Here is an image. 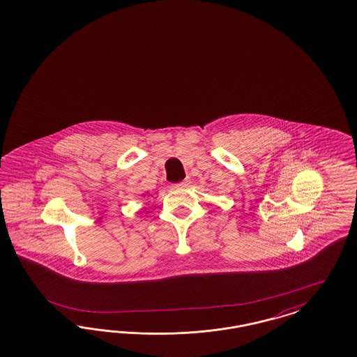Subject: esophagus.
I'll use <instances>...</instances> for the list:
<instances>
[{"label":"esophagus","mask_w":357,"mask_h":357,"mask_svg":"<svg viewBox=\"0 0 357 357\" xmlns=\"http://www.w3.org/2000/svg\"><path fill=\"white\" fill-rule=\"evenodd\" d=\"M188 185H190V179H185V181H182V182L172 185V188H185V187H187Z\"/></svg>","instance_id":"obj_1"}]
</instances>
